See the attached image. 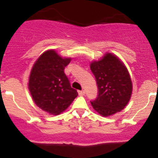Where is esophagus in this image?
I'll return each mask as SVG.
<instances>
[{
  "mask_svg": "<svg viewBox=\"0 0 158 158\" xmlns=\"http://www.w3.org/2000/svg\"><path fill=\"white\" fill-rule=\"evenodd\" d=\"M85 91H84V90H81V91H78V94H79V96H84V95H85Z\"/></svg>",
  "mask_w": 158,
  "mask_h": 158,
  "instance_id": "obj_1",
  "label": "esophagus"
}]
</instances>
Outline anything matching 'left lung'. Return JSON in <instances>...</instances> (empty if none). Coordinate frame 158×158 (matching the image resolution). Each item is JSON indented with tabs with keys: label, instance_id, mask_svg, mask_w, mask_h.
I'll return each mask as SVG.
<instances>
[{
	"label": "left lung",
	"instance_id": "1",
	"mask_svg": "<svg viewBox=\"0 0 158 158\" xmlns=\"http://www.w3.org/2000/svg\"><path fill=\"white\" fill-rule=\"evenodd\" d=\"M96 78L98 93L91 104L103 116H109L120 111L129 102L132 83L126 66L116 56L107 54L98 62L90 65Z\"/></svg>",
	"mask_w": 158,
	"mask_h": 158
}]
</instances>
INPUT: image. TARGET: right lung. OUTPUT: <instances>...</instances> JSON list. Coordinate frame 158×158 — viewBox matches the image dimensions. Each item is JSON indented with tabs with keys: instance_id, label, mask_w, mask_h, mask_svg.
Listing matches in <instances>:
<instances>
[{
	"instance_id": "add662e5",
	"label": "right lung",
	"mask_w": 158,
	"mask_h": 158,
	"mask_svg": "<svg viewBox=\"0 0 158 158\" xmlns=\"http://www.w3.org/2000/svg\"><path fill=\"white\" fill-rule=\"evenodd\" d=\"M70 58H62L53 50L38 58L29 77V90L36 105L51 115H59L70 105L78 93L65 75Z\"/></svg>"
}]
</instances>
